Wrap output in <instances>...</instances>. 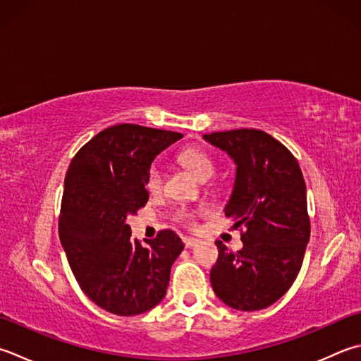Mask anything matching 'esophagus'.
I'll use <instances>...</instances> for the list:
<instances>
[{
  "label": "esophagus",
  "instance_id": "esophagus-1",
  "mask_svg": "<svg viewBox=\"0 0 361 361\" xmlns=\"http://www.w3.org/2000/svg\"><path fill=\"white\" fill-rule=\"evenodd\" d=\"M183 243H185L188 249H190V247H195L200 241L197 238H183Z\"/></svg>",
  "mask_w": 361,
  "mask_h": 361
}]
</instances>
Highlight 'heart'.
I'll use <instances>...</instances> for the list:
<instances>
[{
	"mask_svg": "<svg viewBox=\"0 0 361 361\" xmlns=\"http://www.w3.org/2000/svg\"><path fill=\"white\" fill-rule=\"evenodd\" d=\"M178 161L195 176L197 180L200 181H207L214 175L213 159H211L204 152L197 150V148H189V150L183 152L178 157ZM162 180H164L162 169L158 164H153L147 173V183H145L147 189L150 190V192H158V190L162 188ZM180 219L185 222H190L192 221V214L181 213Z\"/></svg>",
	"mask_w": 361,
	"mask_h": 361,
	"instance_id": "heart-1",
	"label": "heart"
}]
</instances>
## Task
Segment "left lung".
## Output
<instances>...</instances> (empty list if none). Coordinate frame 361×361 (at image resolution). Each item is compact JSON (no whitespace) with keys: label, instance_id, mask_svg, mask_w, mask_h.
<instances>
[{"label":"left lung","instance_id":"1","mask_svg":"<svg viewBox=\"0 0 361 361\" xmlns=\"http://www.w3.org/2000/svg\"><path fill=\"white\" fill-rule=\"evenodd\" d=\"M203 139L235 162L224 213L233 227L245 230L236 253L216 243L211 286L225 305L257 312L277 302L300 271L310 239L305 181L298 159L264 131L233 130Z\"/></svg>","mask_w":361,"mask_h":361}]
</instances>
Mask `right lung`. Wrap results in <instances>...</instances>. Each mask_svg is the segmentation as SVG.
Listing matches in <instances>:
<instances>
[{"instance_id":"right-lung-1","label":"right lung","mask_w":361,"mask_h":361,"mask_svg":"<svg viewBox=\"0 0 361 361\" xmlns=\"http://www.w3.org/2000/svg\"><path fill=\"white\" fill-rule=\"evenodd\" d=\"M183 134L122 123L92 137L63 181L59 238L87 298L117 316L142 314L164 299L185 244L162 230L147 245L131 239L128 216L145 207L152 162Z\"/></svg>"}]
</instances>
